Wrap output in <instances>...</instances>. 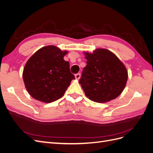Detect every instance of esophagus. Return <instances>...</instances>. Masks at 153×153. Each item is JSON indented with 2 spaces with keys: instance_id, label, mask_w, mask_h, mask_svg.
Listing matches in <instances>:
<instances>
[{
  "instance_id": "obj_1",
  "label": "esophagus",
  "mask_w": 153,
  "mask_h": 153,
  "mask_svg": "<svg viewBox=\"0 0 153 153\" xmlns=\"http://www.w3.org/2000/svg\"><path fill=\"white\" fill-rule=\"evenodd\" d=\"M75 78H76V79L78 80V79H79V78H80V73H77V74H75Z\"/></svg>"
}]
</instances>
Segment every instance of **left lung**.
I'll return each mask as SVG.
<instances>
[{"mask_svg": "<svg viewBox=\"0 0 153 153\" xmlns=\"http://www.w3.org/2000/svg\"><path fill=\"white\" fill-rule=\"evenodd\" d=\"M87 65L79 80L85 96L97 103H106L122 93L128 80L124 64L110 50L98 48L85 52Z\"/></svg>", "mask_w": 153, "mask_h": 153, "instance_id": "left-lung-1", "label": "left lung"}]
</instances>
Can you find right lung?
Segmentation results:
<instances>
[{
  "label": "right lung",
  "mask_w": 153,
  "mask_h": 153,
  "mask_svg": "<svg viewBox=\"0 0 153 153\" xmlns=\"http://www.w3.org/2000/svg\"><path fill=\"white\" fill-rule=\"evenodd\" d=\"M68 51L55 46L40 48L29 58L23 71V80L29 94L35 100L51 103L62 98L75 76L68 61Z\"/></svg>",
  "instance_id": "obj_1"
}]
</instances>
